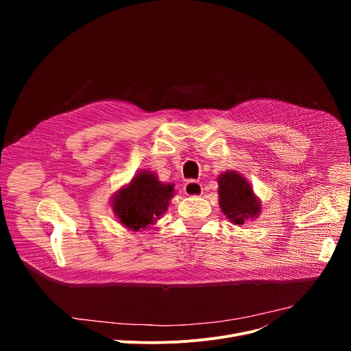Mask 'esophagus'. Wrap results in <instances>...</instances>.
Listing matches in <instances>:
<instances>
[{
  "mask_svg": "<svg viewBox=\"0 0 351 351\" xmlns=\"http://www.w3.org/2000/svg\"><path fill=\"white\" fill-rule=\"evenodd\" d=\"M184 194L187 195H202L203 194V184L197 182V180H189L187 183H184L183 186Z\"/></svg>",
  "mask_w": 351,
  "mask_h": 351,
  "instance_id": "obj_1",
  "label": "esophagus"
}]
</instances>
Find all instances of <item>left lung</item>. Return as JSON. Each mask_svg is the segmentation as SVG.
<instances>
[{
  "label": "left lung",
  "instance_id": "obj_1",
  "mask_svg": "<svg viewBox=\"0 0 351 351\" xmlns=\"http://www.w3.org/2000/svg\"><path fill=\"white\" fill-rule=\"evenodd\" d=\"M219 183V206L229 221L236 225H243L250 217H256L260 213V203L254 197L252 186L236 172L222 173Z\"/></svg>",
  "mask_w": 351,
  "mask_h": 351
}]
</instances>
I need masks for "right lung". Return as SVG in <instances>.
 <instances>
[{"label":"right lung","instance_id":"1","mask_svg":"<svg viewBox=\"0 0 351 351\" xmlns=\"http://www.w3.org/2000/svg\"><path fill=\"white\" fill-rule=\"evenodd\" d=\"M172 195V184H162L156 175L141 172L117 194L112 207L126 228L138 230L160 218Z\"/></svg>","mask_w":351,"mask_h":351}]
</instances>
